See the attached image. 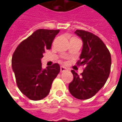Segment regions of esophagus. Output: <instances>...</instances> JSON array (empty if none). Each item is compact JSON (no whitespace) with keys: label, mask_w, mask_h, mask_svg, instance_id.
<instances>
[{"label":"esophagus","mask_w":122,"mask_h":122,"mask_svg":"<svg viewBox=\"0 0 122 122\" xmlns=\"http://www.w3.org/2000/svg\"><path fill=\"white\" fill-rule=\"evenodd\" d=\"M67 69L65 67V66H61V67H60V71H61V72H64V71H66Z\"/></svg>","instance_id":"esophagus-1"}]
</instances>
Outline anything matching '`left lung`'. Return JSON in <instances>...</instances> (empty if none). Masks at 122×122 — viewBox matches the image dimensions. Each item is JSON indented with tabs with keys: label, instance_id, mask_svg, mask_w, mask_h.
Returning a JSON list of instances; mask_svg holds the SVG:
<instances>
[{
	"label": "left lung",
	"instance_id": "8db88e82",
	"mask_svg": "<svg viewBox=\"0 0 122 122\" xmlns=\"http://www.w3.org/2000/svg\"><path fill=\"white\" fill-rule=\"evenodd\" d=\"M74 33L83 42L78 65H84L85 69L80 76L72 70L73 80L69 84V90L75 98L85 100L94 96L105 84L110 74L111 56L97 36L83 30Z\"/></svg>",
	"mask_w": 122,
	"mask_h": 122
}]
</instances>
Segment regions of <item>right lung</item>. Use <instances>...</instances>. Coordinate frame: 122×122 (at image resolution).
I'll return each mask as SVG.
<instances>
[{
  "label": "right lung",
  "instance_id": "right-lung-1",
  "mask_svg": "<svg viewBox=\"0 0 122 122\" xmlns=\"http://www.w3.org/2000/svg\"><path fill=\"white\" fill-rule=\"evenodd\" d=\"M59 30L38 29L18 45L12 56V66L18 88L33 101L45 98L60 71L58 63L42 69L41 59Z\"/></svg>",
  "mask_w": 122,
  "mask_h": 122
}]
</instances>
